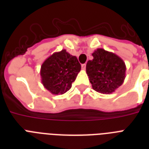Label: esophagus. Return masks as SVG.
I'll list each match as a JSON object with an SVG mask.
<instances>
[{
    "label": "esophagus",
    "mask_w": 149,
    "mask_h": 149,
    "mask_svg": "<svg viewBox=\"0 0 149 149\" xmlns=\"http://www.w3.org/2000/svg\"><path fill=\"white\" fill-rule=\"evenodd\" d=\"M81 68H82V70H86V64H82Z\"/></svg>",
    "instance_id": "1"
}]
</instances>
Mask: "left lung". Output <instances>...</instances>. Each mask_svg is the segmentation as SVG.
<instances>
[{
    "label": "left lung",
    "mask_w": 149,
    "mask_h": 149,
    "mask_svg": "<svg viewBox=\"0 0 149 149\" xmlns=\"http://www.w3.org/2000/svg\"><path fill=\"white\" fill-rule=\"evenodd\" d=\"M93 58L86 63V71L92 87L98 93L110 94L124 83L126 65L116 54L97 49L92 53Z\"/></svg>",
    "instance_id": "1"
}]
</instances>
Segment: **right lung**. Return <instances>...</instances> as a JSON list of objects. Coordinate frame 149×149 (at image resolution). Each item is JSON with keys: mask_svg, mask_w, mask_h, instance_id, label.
I'll return each mask as SVG.
<instances>
[{"mask_svg": "<svg viewBox=\"0 0 149 149\" xmlns=\"http://www.w3.org/2000/svg\"><path fill=\"white\" fill-rule=\"evenodd\" d=\"M80 70L81 65L76 56L65 49L56 52L42 64V84L52 94H63L71 88Z\"/></svg>", "mask_w": 149, "mask_h": 149, "instance_id": "obj_1", "label": "right lung"}]
</instances>
